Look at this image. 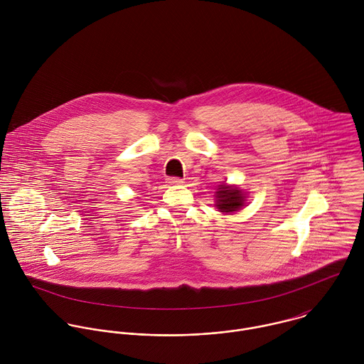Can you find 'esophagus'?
I'll return each mask as SVG.
<instances>
[{
    "label": "esophagus",
    "instance_id": "obj_1",
    "mask_svg": "<svg viewBox=\"0 0 364 364\" xmlns=\"http://www.w3.org/2000/svg\"><path fill=\"white\" fill-rule=\"evenodd\" d=\"M169 185H182L183 183V179H181V178H168V181H166Z\"/></svg>",
    "mask_w": 364,
    "mask_h": 364
}]
</instances>
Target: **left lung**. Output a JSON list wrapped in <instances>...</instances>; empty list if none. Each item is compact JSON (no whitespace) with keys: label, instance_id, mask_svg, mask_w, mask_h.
Here are the masks:
<instances>
[{"label":"left lung","instance_id":"8db88e82","mask_svg":"<svg viewBox=\"0 0 364 364\" xmlns=\"http://www.w3.org/2000/svg\"><path fill=\"white\" fill-rule=\"evenodd\" d=\"M245 193L232 185H218L215 192V208L221 213H234L245 206Z\"/></svg>","mask_w":364,"mask_h":364}]
</instances>
